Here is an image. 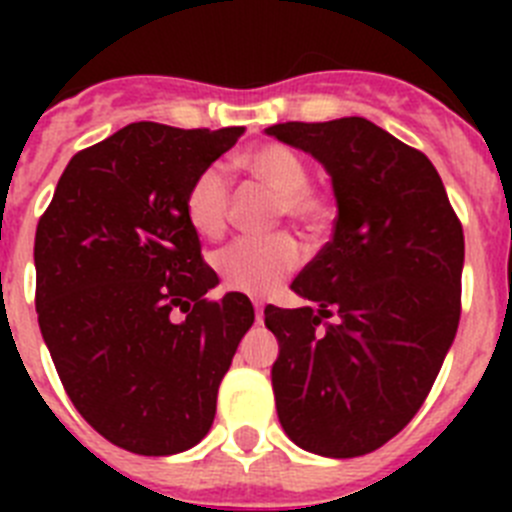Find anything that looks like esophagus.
Returning a JSON list of instances; mask_svg holds the SVG:
<instances>
[{"instance_id":"esophagus-1","label":"esophagus","mask_w":512,"mask_h":512,"mask_svg":"<svg viewBox=\"0 0 512 512\" xmlns=\"http://www.w3.org/2000/svg\"><path fill=\"white\" fill-rule=\"evenodd\" d=\"M253 310H256V323H264V305H261V302H253Z\"/></svg>"}]
</instances>
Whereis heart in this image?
Returning a JSON list of instances; mask_svg holds the SVG:
<instances>
[{
	"label": "heart",
	"instance_id": "b5f03b06",
	"mask_svg": "<svg viewBox=\"0 0 512 512\" xmlns=\"http://www.w3.org/2000/svg\"><path fill=\"white\" fill-rule=\"evenodd\" d=\"M238 164L274 192V220L295 223L307 233H318L330 217V197L310 182V164L302 153L284 143H264L238 158ZM230 176L223 164H207L194 174L184 192V215L202 238L223 235L230 217ZM300 243L289 233L261 238H238L212 256V266L233 292L269 295L300 266Z\"/></svg>",
	"mask_w": 512,
	"mask_h": 512
}]
</instances>
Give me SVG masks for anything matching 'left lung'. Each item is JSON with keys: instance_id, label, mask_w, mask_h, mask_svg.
<instances>
[{"instance_id": "8db88e82", "label": "left lung", "mask_w": 512, "mask_h": 512, "mask_svg": "<svg viewBox=\"0 0 512 512\" xmlns=\"http://www.w3.org/2000/svg\"><path fill=\"white\" fill-rule=\"evenodd\" d=\"M266 133L318 158L338 202L333 238L292 282L310 305L264 310L279 423L312 454H372L413 420L454 343L464 230L428 156L364 117Z\"/></svg>"}]
</instances>
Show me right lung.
Returning a JSON list of instances; mask_svg holds the SVG:
<instances>
[{
	"instance_id": "1",
	"label": "right lung",
	"mask_w": 512,
	"mask_h": 512,
	"mask_svg": "<svg viewBox=\"0 0 512 512\" xmlns=\"http://www.w3.org/2000/svg\"><path fill=\"white\" fill-rule=\"evenodd\" d=\"M241 135L133 122L71 158L35 230V310L63 390L133 454H179L207 436L253 325L241 292L205 297L217 274L184 215L194 174Z\"/></svg>"
}]
</instances>
